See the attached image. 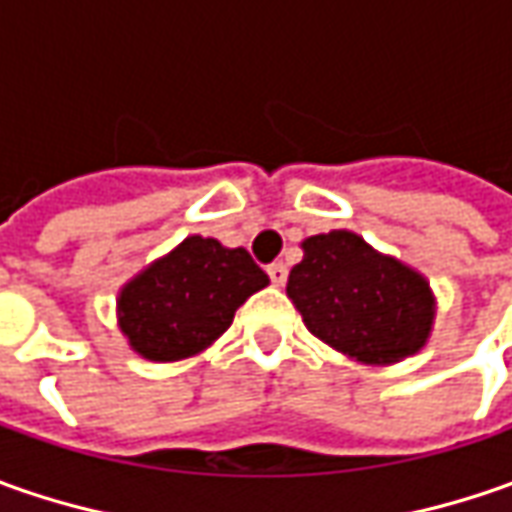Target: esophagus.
Wrapping results in <instances>:
<instances>
[{
  "mask_svg": "<svg viewBox=\"0 0 512 512\" xmlns=\"http://www.w3.org/2000/svg\"><path fill=\"white\" fill-rule=\"evenodd\" d=\"M267 276H270V282L276 287H282L287 282V267L282 262H273V265L267 267Z\"/></svg>",
  "mask_w": 512,
  "mask_h": 512,
  "instance_id": "esophagus-1",
  "label": "esophagus"
}]
</instances>
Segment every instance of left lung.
<instances>
[{
	"mask_svg": "<svg viewBox=\"0 0 512 512\" xmlns=\"http://www.w3.org/2000/svg\"><path fill=\"white\" fill-rule=\"evenodd\" d=\"M302 253L287 299L316 339L370 367L402 362L430 342L436 296L416 267L353 230L307 236Z\"/></svg>",
	"mask_w": 512,
	"mask_h": 512,
	"instance_id": "8db88e82",
	"label": "left lung"
}]
</instances>
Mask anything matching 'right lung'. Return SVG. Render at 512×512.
<instances>
[{
    "instance_id": "obj_1",
    "label": "right lung",
    "mask_w": 512,
    "mask_h": 512,
    "mask_svg": "<svg viewBox=\"0 0 512 512\" xmlns=\"http://www.w3.org/2000/svg\"><path fill=\"white\" fill-rule=\"evenodd\" d=\"M267 285L245 247L187 236L119 287L116 325L136 356L182 362L216 342L236 310Z\"/></svg>"
}]
</instances>
